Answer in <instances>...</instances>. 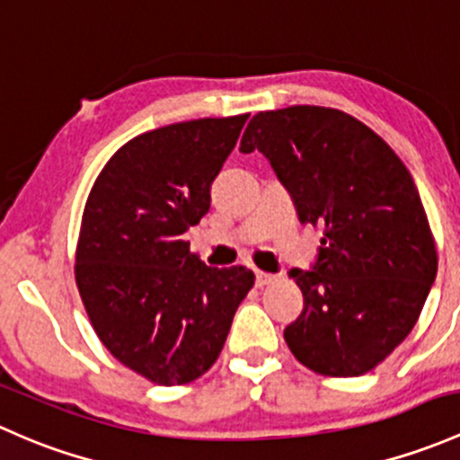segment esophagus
Here are the masks:
<instances>
[{
	"label": "esophagus",
	"instance_id": "obj_1",
	"mask_svg": "<svg viewBox=\"0 0 460 460\" xmlns=\"http://www.w3.org/2000/svg\"><path fill=\"white\" fill-rule=\"evenodd\" d=\"M274 274H270V272H263V270H257V286H270V283L274 281Z\"/></svg>",
	"mask_w": 460,
	"mask_h": 460
}]
</instances>
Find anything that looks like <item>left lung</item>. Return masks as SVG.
I'll return each mask as SVG.
<instances>
[{"mask_svg":"<svg viewBox=\"0 0 460 460\" xmlns=\"http://www.w3.org/2000/svg\"><path fill=\"white\" fill-rule=\"evenodd\" d=\"M259 150L323 230L314 270H292L303 312L286 328L296 361L323 376H361L411 332L437 277L428 215L403 161L363 121L321 106L252 117L241 153Z\"/></svg>","mask_w":460,"mask_h":460,"instance_id":"8db88e82","label":"left lung"}]
</instances>
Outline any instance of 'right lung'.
Here are the masks:
<instances>
[{
	"label": "right lung",
	"mask_w": 460,
	"mask_h": 460,
	"mask_svg": "<svg viewBox=\"0 0 460 460\" xmlns=\"http://www.w3.org/2000/svg\"><path fill=\"white\" fill-rule=\"evenodd\" d=\"M250 115L144 132L94 179L75 281L103 348L155 385H183L224 349L252 270L208 268L183 239L210 210V186Z\"/></svg>",
	"instance_id": "right-lung-1"
}]
</instances>
